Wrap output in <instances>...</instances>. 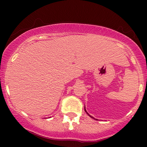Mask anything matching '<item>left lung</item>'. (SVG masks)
Instances as JSON below:
<instances>
[{"label": "left lung", "mask_w": 147, "mask_h": 147, "mask_svg": "<svg viewBox=\"0 0 147 147\" xmlns=\"http://www.w3.org/2000/svg\"><path fill=\"white\" fill-rule=\"evenodd\" d=\"M85 111H86V109H85Z\"/></svg>", "instance_id": "obj_1"}]
</instances>
